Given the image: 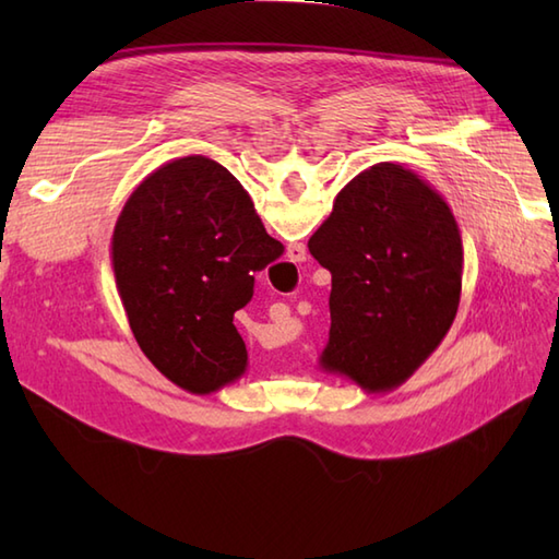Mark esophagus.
Here are the masks:
<instances>
[{
  "mask_svg": "<svg viewBox=\"0 0 559 559\" xmlns=\"http://www.w3.org/2000/svg\"><path fill=\"white\" fill-rule=\"evenodd\" d=\"M288 257H290V261H305L307 259V249L302 245H290L288 247Z\"/></svg>",
  "mask_w": 559,
  "mask_h": 559,
  "instance_id": "34e87169",
  "label": "esophagus"
}]
</instances>
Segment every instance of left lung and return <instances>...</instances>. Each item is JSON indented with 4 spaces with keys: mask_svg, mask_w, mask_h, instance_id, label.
<instances>
[{
    "mask_svg": "<svg viewBox=\"0 0 559 559\" xmlns=\"http://www.w3.org/2000/svg\"><path fill=\"white\" fill-rule=\"evenodd\" d=\"M331 273L324 372L365 391L406 382L454 324L463 245L442 194L396 163H377L341 189L310 237Z\"/></svg>",
    "mask_w": 559,
    "mask_h": 559,
    "instance_id": "8db88e82",
    "label": "left lung"
}]
</instances>
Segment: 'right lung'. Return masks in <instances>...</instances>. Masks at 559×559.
Returning a JSON list of instances; mask_svg holds the SVG:
<instances>
[{
    "label": "right lung",
    "instance_id": "1",
    "mask_svg": "<svg viewBox=\"0 0 559 559\" xmlns=\"http://www.w3.org/2000/svg\"><path fill=\"white\" fill-rule=\"evenodd\" d=\"M281 254L221 163L160 165L127 199L112 233L115 283L146 358L194 394L240 379L247 348L233 314L252 300L254 273Z\"/></svg>",
    "mask_w": 559,
    "mask_h": 559
}]
</instances>
